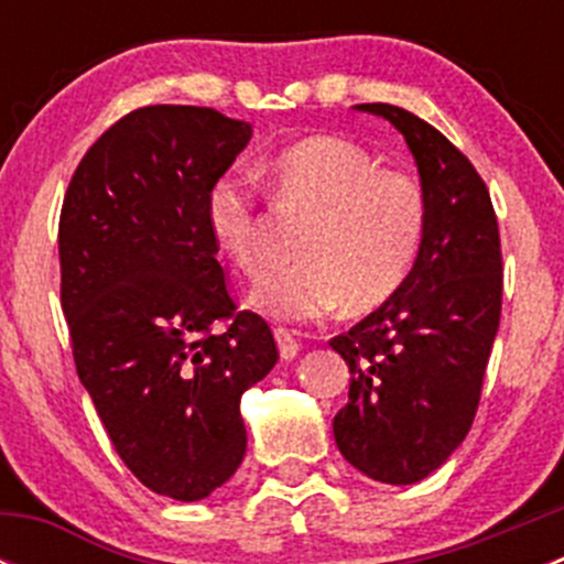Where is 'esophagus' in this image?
Instances as JSON below:
<instances>
[{"label": "esophagus", "mask_w": 564, "mask_h": 564, "mask_svg": "<svg viewBox=\"0 0 564 564\" xmlns=\"http://www.w3.org/2000/svg\"><path fill=\"white\" fill-rule=\"evenodd\" d=\"M275 340H278V349H281L283 360H294V357L300 355V340L294 338L292 329L275 327Z\"/></svg>", "instance_id": "obj_1"}]
</instances>
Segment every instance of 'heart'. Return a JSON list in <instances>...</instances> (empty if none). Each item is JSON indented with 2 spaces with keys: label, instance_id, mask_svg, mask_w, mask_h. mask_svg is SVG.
Returning a JSON list of instances; mask_svg holds the SVG:
<instances>
[{
  "label": "heart",
  "instance_id": "obj_1",
  "mask_svg": "<svg viewBox=\"0 0 564 564\" xmlns=\"http://www.w3.org/2000/svg\"><path fill=\"white\" fill-rule=\"evenodd\" d=\"M275 202L308 215L300 261L267 272L253 289L256 311L283 322H314L346 308L384 305L409 281L423 250L429 202L414 174L382 169L379 158L344 135H308L264 163ZM207 231L246 275L267 264V213L248 176L220 174L204 202Z\"/></svg>",
  "mask_w": 564,
  "mask_h": 564
}]
</instances>
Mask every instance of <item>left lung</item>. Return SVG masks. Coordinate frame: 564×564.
I'll use <instances>...</instances> for the list:
<instances>
[{
  "label": "left lung",
  "mask_w": 564,
  "mask_h": 564,
  "mask_svg": "<svg viewBox=\"0 0 564 564\" xmlns=\"http://www.w3.org/2000/svg\"><path fill=\"white\" fill-rule=\"evenodd\" d=\"M406 139L429 202L409 281L329 340L351 373L335 445L371 480L409 486L469 434L502 314V246L486 182L434 124L406 108L362 104Z\"/></svg>",
  "instance_id": "1"
}]
</instances>
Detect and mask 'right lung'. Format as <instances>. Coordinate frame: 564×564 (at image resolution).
<instances>
[{
    "label": "right lung",
    "mask_w": 564,
    "mask_h": 564,
    "mask_svg": "<svg viewBox=\"0 0 564 564\" xmlns=\"http://www.w3.org/2000/svg\"><path fill=\"white\" fill-rule=\"evenodd\" d=\"M248 141L250 124L215 108H135L89 147L59 215L78 379L124 466L180 502L235 475L240 398L278 362L270 324L237 311L204 218Z\"/></svg>",
    "instance_id": "obj_1"
}]
</instances>
